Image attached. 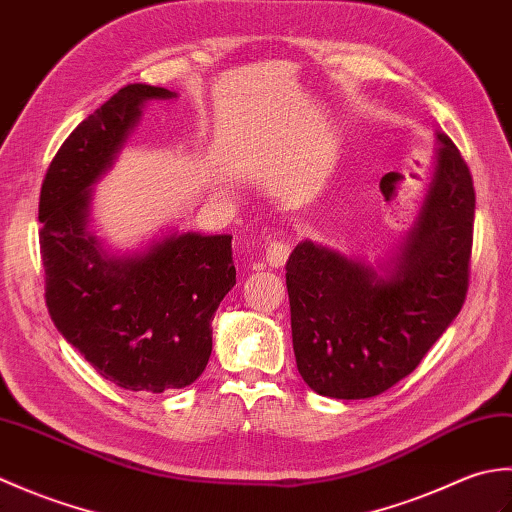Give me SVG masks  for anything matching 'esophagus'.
<instances>
[{
  "label": "esophagus",
  "instance_id": "esophagus-1",
  "mask_svg": "<svg viewBox=\"0 0 512 512\" xmlns=\"http://www.w3.org/2000/svg\"><path fill=\"white\" fill-rule=\"evenodd\" d=\"M290 255V246L286 242H270L266 248V262L270 268H281L286 264V259Z\"/></svg>",
  "mask_w": 512,
  "mask_h": 512
}]
</instances>
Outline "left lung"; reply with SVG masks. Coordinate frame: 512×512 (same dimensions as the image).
Masks as SVG:
<instances>
[{"label":"left lung","mask_w":512,"mask_h":512,"mask_svg":"<svg viewBox=\"0 0 512 512\" xmlns=\"http://www.w3.org/2000/svg\"><path fill=\"white\" fill-rule=\"evenodd\" d=\"M431 176L411 226L376 266L303 239L286 264L292 347L306 385L361 400L411 374L462 310L469 288L475 191L438 132Z\"/></svg>","instance_id":"1"}]
</instances>
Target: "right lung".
I'll list each match as a JSON object with an SVG mask.
<instances>
[{"mask_svg": "<svg viewBox=\"0 0 512 512\" xmlns=\"http://www.w3.org/2000/svg\"><path fill=\"white\" fill-rule=\"evenodd\" d=\"M176 92L129 83L65 138L39 198L48 312L96 372L129 391L182 389L204 372L213 314L235 286L231 235L178 228L114 250L92 228V187L112 169L149 101Z\"/></svg>", "mask_w": 512, "mask_h": 512, "instance_id": "obj_1", "label": "right lung"}]
</instances>
